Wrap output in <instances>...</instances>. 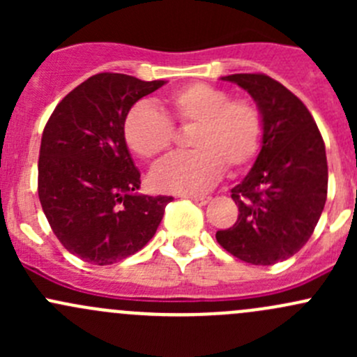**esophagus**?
<instances>
[{
	"mask_svg": "<svg viewBox=\"0 0 357 357\" xmlns=\"http://www.w3.org/2000/svg\"><path fill=\"white\" fill-rule=\"evenodd\" d=\"M190 200L195 202V204H199V205H205V204H208V202H211V197H197V195H193V197H190Z\"/></svg>",
	"mask_w": 357,
	"mask_h": 357,
	"instance_id": "obj_1",
	"label": "esophagus"
}]
</instances>
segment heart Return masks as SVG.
<instances>
[{"label":"heart","mask_w":357,"mask_h":357,"mask_svg":"<svg viewBox=\"0 0 357 357\" xmlns=\"http://www.w3.org/2000/svg\"><path fill=\"white\" fill-rule=\"evenodd\" d=\"M169 115L150 103H135L122 122L126 145L142 158H153L172 145L171 121L192 126L190 146L195 150L165 157L153 167L150 183L158 192L199 195L231 172L247 169L264 143V117L255 103L231 100L226 89L192 82L165 100Z\"/></svg>","instance_id":"1"}]
</instances>
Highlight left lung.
<instances>
[{
  "mask_svg": "<svg viewBox=\"0 0 357 357\" xmlns=\"http://www.w3.org/2000/svg\"><path fill=\"white\" fill-rule=\"evenodd\" d=\"M243 88L264 117V143L254 167L231 190L238 219L215 233L225 250L255 266L297 254L319 221L328 190L321 132L304 103L266 74L221 77Z\"/></svg>",
  "mask_w": 357,
  "mask_h": 357,
  "instance_id": "left-lung-1",
  "label": "left lung"
}]
</instances>
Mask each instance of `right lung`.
Returning a JSON list of instances; mask_svg holds the SVG:
<instances>
[{"mask_svg": "<svg viewBox=\"0 0 357 357\" xmlns=\"http://www.w3.org/2000/svg\"><path fill=\"white\" fill-rule=\"evenodd\" d=\"M164 84L102 72L72 89L46 122L39 202L60 243L89 264L142 250L172 200L139 195V171L122 135L128 110Z\"/></svg>", "mask_w": 357, "mask_h": 357, "instance_id": "right-lung-1", "label": "right lung"}]
</instances>
